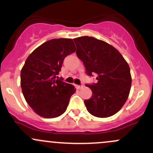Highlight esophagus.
I'll return each mask as SVG.
<instances>
[{
    "mask_svg": "<svg viewBox=\"0 0 153 153\" xmlns=\"http://www.w3.org/2000/svg\"><path fill=\"white\" fill-rule=\"evenodd\" d=\"M75 87H76L78 89H80V88H81L83 87V85H75Z\"/></svg>",
    "mask_w": 153,
    "mask_h": 153,
    "instance_id": "esophagus-1",
    "label": "esophagus"
}]
</instances>
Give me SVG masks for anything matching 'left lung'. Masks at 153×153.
I'll return each mask as SVG.
<instances>
[{
	"label": "left lung",
	"instance_id": "1",
	"mask_svg": "<svg viewBox=\"0 0 153 153\" xmlns=\"http://www.w3.org/2000/svg\"><path fill=\"white\" fill-rule=\"evenodd\" d=\"M73 40L85 73L96 75V83L85 85L92 91L91 99L84 101L88 111L100 118L113 116L129 96L131 84L129 65L117 49L102 40L88 36Z\"/></svg>",
	"mask_w": 153,
	"mask_h": 153
}]
</instances>
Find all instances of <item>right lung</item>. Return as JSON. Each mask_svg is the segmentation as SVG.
<instances>
[{
	"mask_svg": "<svg viewBox=\"0 0 153 153\" xmlns=\"http://www.w3.org/2000/svg\"><path fill=\"white\" fill-rule=\"evenodd\" d=\"M75 50L71 39H53L26 59L21 71V86L26 102L40 117L55 118L66 111L75 88L57 75L64 59Z\"/></svg>",
	"mask_w": 153,
	"mask_h": 153,
	"instance_id": "obj_1",
	"label": "right lung"
}]
</instances>
